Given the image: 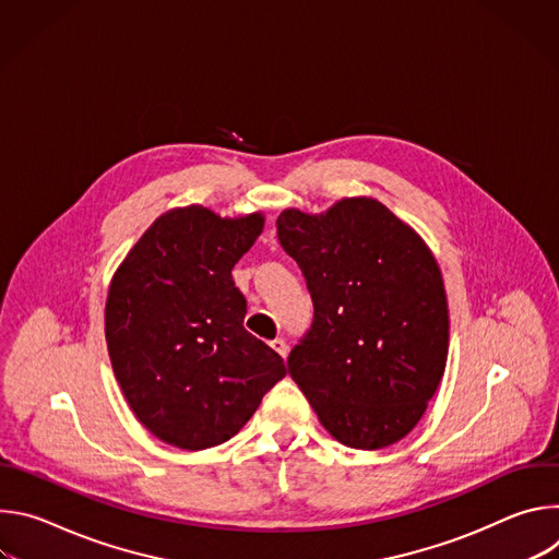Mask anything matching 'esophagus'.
<instances>
[{
	"label": "esophagus",
	"mask_w": 559,
	"mask_h": 559,
	"mask_svg": "<svg viewBox=\"0 0 559 559\" xmlns=\"http://www.w3.org/2000/svg\"><path fill=\"white\" fill-rule=\"evenodd\" d=\"M270 345H272V349H274L276 354H281L283 358L287 356V341H285V338H274Z\"/></svg>",
	"instance_id": "obj_1"
}]
</instances>
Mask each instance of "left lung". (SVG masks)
Instances as JSON below:
<instances>
[{"label":"left lung","instance_id":"left-lung-1","mask_svg":"<svg viewBox=\"0 0 559 559\" xmlns=\"http://www.w3.org/2000/svg\"><path fill=\"white\" fill-rule=\"evenodd\" d=\"M276 234L313 302L289 376L338 442L369 451L405 438L449 349L447 296L429 248L373 199H345L321 216L285 210Z\"/></svg>","mask_w":559,"mask_h":559}]
</instances>
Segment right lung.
I'll return each mask as SVG.
<instances>
[{
	"instance_id": "right-lung-1",
	"label": "right lung",
	"mask_w": 559,
	"mask_h": 559,
	"mask_svg": "<svg viewBox=\"0 0 559 559\" xmlns=\"http://www.w3.org/2000/svg\"><path fill=\"white\" fill-rule=\"evenodd\" d=\"M261 229V214L231 221L199 205L173 210L112 278V369L158 440L188 451L223 444L287 373L283 358L243 328L248 302L231 278Z\"/></svg>"
}]
</instances>
